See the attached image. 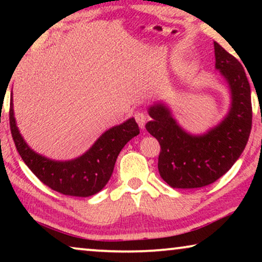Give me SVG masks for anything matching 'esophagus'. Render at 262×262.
<instances>
[{
  "mask_svg": "<svg viewBox=\"0 0 262 262\" xmlns=\"http://www.w3.org/2000/svg\"><path fill=\"white\" fill-rule=\"evenodd\" d=\"M135 119L137 121V124L139 125V127L143 128L145 125V121H146V116L144 112H142V111H138V112L135 113Z\"/></svg>",
  "mask_w": 262,
  "mask_h": 262,
  "instance_id": "obj_1",
  "label": "esophagus"
}]
</instances>
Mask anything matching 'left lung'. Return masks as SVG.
I'll list each match as a JSON object with an SVG mask.
<instances>
[{"mask_svg":"<svg viewBox=\"0 0 262 262\" xmlns=\"http://www.w3.org/2000/svg\"><path fill=\"white\" fill-rule=\"evenodd\" d=\"M216 69L228 82L231 107L217 126L194 136L179 126L162 102L150 106L145 127L160 143L159 171L173 188H199L230 169L245 150L252 130L250 85L242 64L214 41Z\"/></svg>","mask_w":262,"mask_h":262,"instance_id":"8db88e82","label":"left lung"}]
</instances>
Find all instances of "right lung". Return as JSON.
Returning <instances> with one entry per match:
<instances>
[{
    "label": "right lung",
    "instance_id": "obj_1",
    "mask_svg": "<svg viewBox=\"0 0 262 262\" xmlns=\"http://www.w3.org/2000/svg\"><path fill=\"white\" fill-rule=\"evenodd\" d=\"M9 124L16 150L32 173L53 191L73 196H91L101 191L112 177L121 149L139 134L135 118H130L103 132L82 156L70 161H53L33 151L24 141L14 118L13 94Z\"/></svg>",
    "mask_w": 262,
    "mask_h": 262
}]
</instances>
